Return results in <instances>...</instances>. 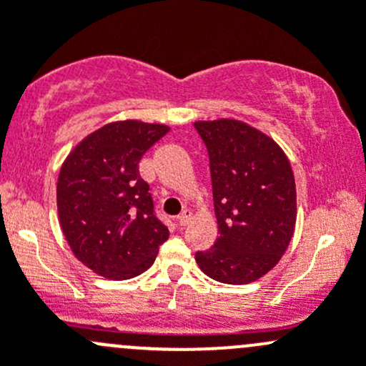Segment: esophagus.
<instances>
[{"mask_svg":"<svg viewBox=\"0 0 366 366\" xmlns=\"http://www.w3.org/2000/svg\"><path fill=\"white\" fill-rule=\"evenodd\" d=\"M191 221V210H184L182 214L179 216V219H177V223H179V227H186L187 223Z\"/></svg>","mask_w":366,"mask_h":366,"instance_id":"34e87169","label":"esophagus"}]
</instances>
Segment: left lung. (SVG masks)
Masks as SVG:
<instances>
[{"mask_svg": "<svg viewBox=\"0 0 366 366\" xmlns=\"http://www.w3.org/2000/svg\"><path fill=\"white\" fill-rule=\"evenodd\" d=\"M210 162L219 237L194 254L209 278L246 285L267 274L290 244L296 182L282 147L234 118L194 122Z\"/></svg>", "mask_w": 366, "mask_h": 366, "instance_id": "1", "label": "left lung"}]
</instances>
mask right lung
Here are the masks:
<instances>
[{
  "mask_svg": "<svg viewBox=\"0 0 366 366\" xmlns=\"http://www.w3.org/2000/svg\"><path fill=\"white\" fill-rule=\"evenodd\" d=\"M168 131L162 124L112 122L77 143L61 164L56 186L61 232L77 260L99 276L142 274L168 239L138 168L143 154Z\"/></svg>",
  "mask_w": 366,
  "mask_h": 366,
  "instance_id": "1",
  "label": "right lung"
}]
</instances>
